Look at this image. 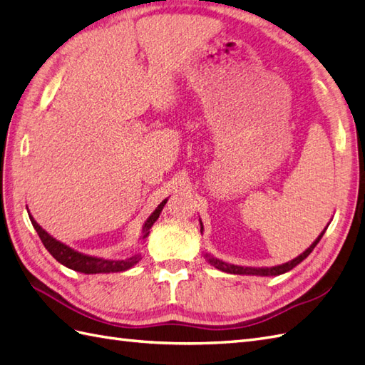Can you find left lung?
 Returning <instances> with one entry per match:
<instances>
[{"label":"left lung","instance_id":"8db88e82","mask_svg":"<svg viewBox=\"0 0 365 365\" xmlns=\"http://www.w3.org/2000/svg\"><path fill=\"white\" fill-rule=\"evenodd\" d=\"M200 225H201V232H203V223L200 222ZM325 231H327V228L320 232V236L315 239L312 242V245L309 248H306L302 255L297 256L295 259H292V261H289L286 264H281V265H274V267H242V265H234V264L223 262V261H220V259H217V257L210 256L207 253L205 255V257H206V261L210 265H214L215 269L222 270V272H226V273H232V274H257V277H278V274H282V273H286L289 270H292L294 267H297L299 262H303L304 259L312 253V250L317 247V244L320 242V239L323 237V234H325Z\"/></svg>","mask_w":365,"mask_h":365}]
</instances>
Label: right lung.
Returning a JSON list of instances; mask_svg holds the SVG:
<instances>
[{
    "label": "right lung",
    "mask_w": 365,
    "mask_h": 365,
    "mask_svg": "<svg viewBox=\"0 0 365 365\" xmlns=\"http://www.w3.org/2000/svg\"><path fill=\"white\" fill-rule=\"evenodd\" d=\"M165 198L162 203L153 210V214L147 218V222L143 223L142 226V236L140 240H147L148 234L151 226L155 225V222L159 218L162 209H164L165 203H167ZM31 218V223L34 226V230L37 231L40 240H42V244L45 245V248L50 251V255L56 259V261L61 262L62 265L68 267L71 270H76L81 273H86V274H95V273H117V272H125L128 269H131L137 262L142 259V255L137 253L133 255L131 257H126V259H106V257H96V256H91V255H84L81 253V251H76L75 248H71L68 245L63 244V242L56 240L53 236H50L42 226H40L34 217L29 214Z\"/></svg>",
    "instance_id": "obj_1"
}]
</instances>
